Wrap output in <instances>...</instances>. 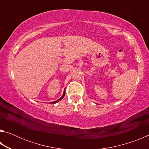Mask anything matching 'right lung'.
Masks as SVG:
<instances>
[{
  "label": "right lung",
  "instance_id": "1",
  "mask_svg": "<svg viewBox=\"0 0 149 149\" xmlns=\"http://www.w3.org/2000/svg\"><path fill=\"white\" fill-rule=\"evenodd\" d=\"M65 96V90H64V93H63V95L62 96V97L61 98H60L59 99H58L57 100H56V101H54V102H52L51 103H50V104H55V103H56V102H58V101H60V100L61 99H62L63 98H64V97Z\"/></svg>",
  "mask_w": 149,
  "mask_h": 149
}]
</instances>
